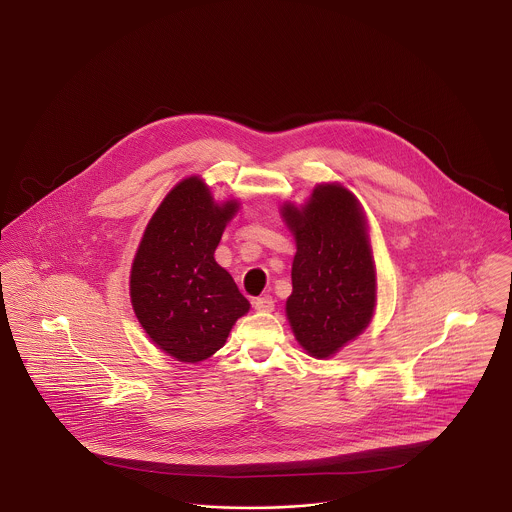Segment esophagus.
<instances>
[{
	"label": "esophagus",
	"instance_id": "1",
	"mask_svg": "<svg viewBox=\"0 0 512 512\" xmlns=\"http://www.w3.org/2000/svg\"><path fill=\"white\" fill-rule=\"evenodd\" d=\"M253 307H255V311H259V313H272V311H274V299H272L270 295L257 297V299L253 301Z\"/></svg>",
	"mask_w": 512,
	"mask_h": 512
}]
</instances>
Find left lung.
I'll return each mask as SVG.
<instances>
[{
    "mask_svg": "<svg viewBox=\"0 0 512 512\" xmlns=\"http://www.w3.org/2000/svg\"><path fill=\"white\" fill-rule=\"evenodd\" d=\"M280 215L295 240L286 317L297 343L330 359L366 330L376 309V265L365 211L340 182L317 184Z\"/></svg>",
    "mask_w": 512,
    "mask_h": 512,
    "instance_id": "obj_1",
    "label": "left lung"
}]
</instances>
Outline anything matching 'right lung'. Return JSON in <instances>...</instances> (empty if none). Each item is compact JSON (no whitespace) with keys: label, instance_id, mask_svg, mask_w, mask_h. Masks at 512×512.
Masks as SVG:
<instances>
[{"label":"right lung","instance_id":"obj_1","mask_svg":"<svg viewBox=\"0 0 512 512\" xmlns=\"http://www.w3.org/2000/svg\"><path fill=\"white\" fill-rule=\"evenodd\" d=\"M238 199L217 203L199 176L180 180L147 222L130 270V301L149 340L180 363L215 355L249 311L215 261Z\"/></svg>","mask_w":512,"mask_h":512}]
</instances>
